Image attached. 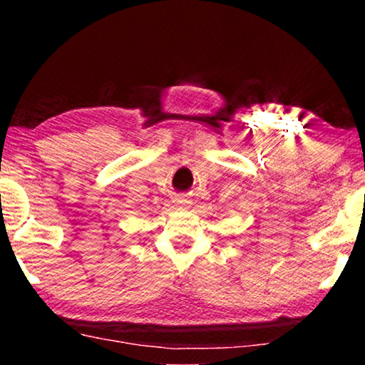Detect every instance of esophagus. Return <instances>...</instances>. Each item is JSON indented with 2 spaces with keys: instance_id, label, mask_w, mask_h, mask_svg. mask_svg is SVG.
I'll list each match as a JSON object with an SVG mask.
<instances>
[{
  "instance_id": "esophagus-1",
  "label": "esophagus",
  "mask_w": 365,
  "mask_h": 365,
  "mask_svg": "<svg viewBox=\"0 0 365 365\" xmlns=\"http://www.w3.org/2000/svg\"><path fill=\"white\" fill-rule=\"evenodd\" d=\"M174 202H175V206H178L180 209H187L188 205H190V201L185 200L183 196H177L175 200H174Z\"/></svg>"
}]
</instances>
